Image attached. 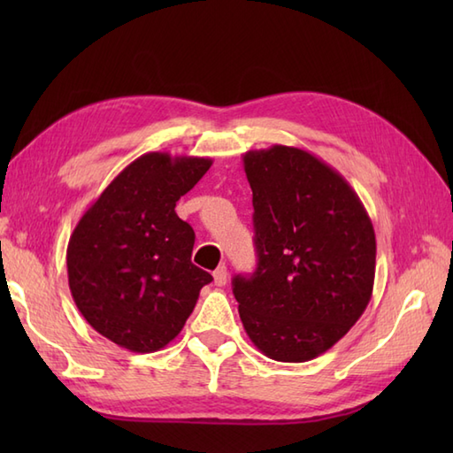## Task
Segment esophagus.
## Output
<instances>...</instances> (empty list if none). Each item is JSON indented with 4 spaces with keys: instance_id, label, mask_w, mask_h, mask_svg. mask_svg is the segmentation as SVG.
<instances>
[{
    "instance_id": "esophagus-1",
    "label": "esophagus",
    "mask_w": 453,
    "mask_h": 453,
    "mask_svg": "<svg viewBox=\"0 0 453 453\" xmlns=\"http://www.w3.org/2000/svg\"><path fill=\"white\" fill-rule=\"evenodd\" d=\"M226 282H227V268H226V265H221L214 271V284L226 286Z\"/></svg>"
}]
</instances>
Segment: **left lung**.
Segmentation results:
<instances>
[{
    "mask_svg": "<svg viewBox=\"0 0 453 453\" xmlns=\"http://www.w3.org/2000/svg\"><path fill=\"white\" fill-rule=\"evenodd\" d=\"M257 271L234 278L249 339L278 362H307L350 331L372 300L375 234L362 200L313 153L251 150Z\"/></svg>",
    "mask_w": 453,
    "mask_h": 453,
    "instance_id": "1",
    "label": "left lung"
}]
</instances>
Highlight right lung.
Segmentation results:
<instances>
[{
    "label": "right lung",
    "mask_w": 453,
    "mask_h": 453,
    "mask_svg": "<svg viewBox=\"0 0 453 453\" xmlns=\"http://www.w3.org/2000/svg\"><path fill=\"white\" fill-rule=\"evenodd\" d=\"M210 165V157L143 153L73 229L65 253L72 297L85 321L120 349H165L211 282L192 265L195 232L175 211Z\"/></svg>",
    "instance_id": "1"
}]
</instances>
